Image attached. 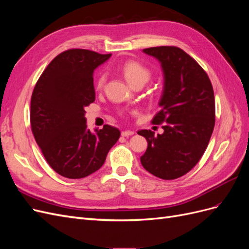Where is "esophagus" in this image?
I'll return each instance as SVG.
<instances>
[{
    "instance_id": "1",
    "label": "esophagus",
    "mask_w": 249,
    "mask_h": 249,
    "mask_svg": "<svg viewBox=\"0 0 249 249\" xmlns=\"http://www.w3.org/2000/svg\"><path fill=\"white\" fill-rule=\"evenodd\" d=\"M122 135L124 137H130V136H132V135H134V132L133 131H123L122 132Z\"/></svg>"
}]
</instances>
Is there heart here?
I'll list each match as a JSON object with an SVG mask.
<instances>
[{
    "mask_svg": "<svg viewBox=\"0 0 249 249\" xmlns=\"http://www.w3.org/2000/svg\"><path fill=\"white\" fill-rule=\"evenodd\" d=\"M122 71L124 73L126 81L132 86H136L137 84H145L150 78V71L146 66L141 64L138 61L130 60L122 65ZM106 72H101L96 79V88H103L105 82H106Z\"/></svg>",
    "mask_w": 249,
    "mask_h": 249,
    "instance_id": "heart-1",
    "label": "heart"
}]
</instances>
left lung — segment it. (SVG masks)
Returning a JSON list of instances; mask_svg holds the SVG:
<instances>
[{"label":"left lung","instance_id":"obj_1","mask_svg":"<svg viewBox=\"0 0 249 249\" xmlns=\"http://www.w3.org/2000/svg\"><path fill=\"white\" fill-rule=\"evenodd\" d=\"M161 63L164 89L160 110L152 123L162 124L163 134L141 130L147 141L141 156L142 166L162 179H176L198 163L215 125L214 91L207 72L195 60L177 47L144 49Z\"/></svg>","mask_w":249,"mask_h":249}]
</instances>
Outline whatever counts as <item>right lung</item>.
I'll return each mask as SVG.
<instances>
[{"instance_id": "right-lung-1", "label": "right lung", "mask_w": 249, "mask_h": 249, "mask_svg": "<svg viewBox=\"0 0 249 249\" xmlns=\"http://www.w3.org/2000/svg\"><path fill=\"white\" fill-rule=\"evenodd\" d=\"M110 56L83 49L64 51L34 87L32 133L48 164L64 178H82L99 170L119 139V130L109 124L90 132L84 110L95 100L93 71Z\"/></svg>"}]
</instances>
